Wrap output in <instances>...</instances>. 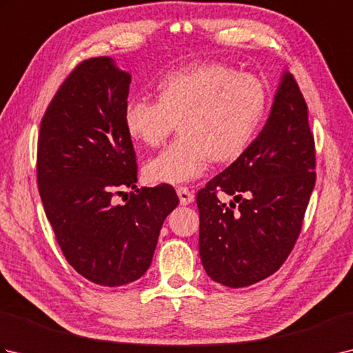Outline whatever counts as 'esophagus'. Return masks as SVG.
Segmentation results:
<instances>
[{
  "label": "esophagus",
  "mask_w": 353,
  "mask_h": 353,
  "mask_svg": "<svg viewBox=\"0 0 353 353\" xmlns=\"http://www.w3.org/2000/svg\"><path fill=\"white\" fill-rule=\"evenodd\" d=\"M176 191H177L179 200H181V205H190L194 201V194L186 188V186H179Z\"/></svg>",
  "instance_id": "1"
}]
</instances>
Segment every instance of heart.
<instances>
[{
	"mask_svg": "<svg viewBox=\"0 0 353 353\" xmlns=\"http://www.w3.org/2000/svg\"><path fill=\"white\" fill-rule=\"evenodd\" d=\"M265 112L267 91L256 76L224 63H192L163 74L156 100L127 103L124 127L133 141L154 148L179 124L181 138L144 167L150 183L179 185L200 177L211 161H238L253 144Z\"/></svg>",
	"mask_w": 353,
	"mask_h": 353,
	"instance_id": "heart-1",
	"label": "heart"
}]
</instances>
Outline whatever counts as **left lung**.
Wrapping results in <instances>:
<instances>
[{
    "mask_svg": "<svg viewBox=\"0 0 353 353\" xmlns=\"http://www.w3.org/2000/svg\"><path fill=\"white\" fill-rule=\"evenodd\" d=\"M314 170L308 106L296 79L285 72L258 138L197 194L199 252L212 281L243 288L281 268L301 235ZM219 192L234 196L229 207Z\"/></svg>",
    "mask_w": 353,
    "mask_h": 353,
    "instance_id": "8db88e82",
    "label": "left lung"
}]
</instances>
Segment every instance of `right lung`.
<instances>
[{"label": "right lung", "instance_id": "obj_1", "mask_svg": "<svg viewBox=\"0 0 353 353\" xmlns=\"http://www.w3.org/2000/svg\"><path fill=\"white\" fill-rule=\"evenodd\" d=\"M130 74L110 57L79 63L52 97L37 139V186L68 264L103 287L130 283L152 264L159 232L179 205L171 185L137 188L138 165L124 127Z\"/></svg>", "mask_w": 353, "mask_h": 353}]
</instances>
